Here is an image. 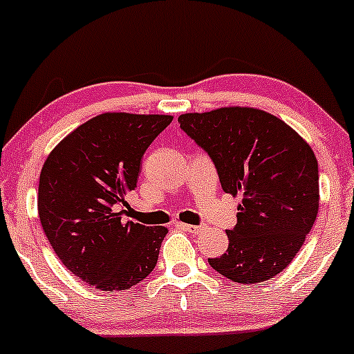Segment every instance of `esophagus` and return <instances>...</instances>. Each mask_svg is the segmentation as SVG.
Listing matches in <instances>:
<instances>
[{"label":"esophagus","instance_id":"obj_1","mask_svg":"<svg viewBox=\"0 0 354 354\" xmlns=\"http://www.w3.org/2000/svg\"><path fill=\"white\" fill-rule=\"evenodd\" d=\"M178 227L185 231H191V233H199L201 226H196V224H185V223H178Z\"/></svg>","mask_w":354,"mask_h":354}]
</instances>
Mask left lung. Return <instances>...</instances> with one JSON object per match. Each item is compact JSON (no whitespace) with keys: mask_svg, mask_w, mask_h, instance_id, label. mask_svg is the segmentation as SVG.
Masks as SVG:
<instances>
[{"mask_svg":"<svg viewBox=\"0 0 354 354\" xmlns=\"http://www.w3.org/2000/svg\"><path fill=\"white\" fill-rule=\"evenodd\" d=\"M209 155L223 191L241 194L230 246L209 265L238 283H260L290 265L319 209L317 158L288 124L253 108L178 116Z\"/></svg>","mask_w":354,"mask_h":354,"instance_id":"1","label":"left lung"}]
</instances>
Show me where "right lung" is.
Returning a JSON list of instances; mask_svg holds the SVG:
<instances>
[{"mask_svg":"<svg viewBox=\"0 0 354 354\" xmlns=\"http://www.w3.org/2000/svg\"><path fill=\"white\" fill-rule=\"evenodd\" d=\"M167 115L104 113L74 130L44 163L39 216L67 270L100 290H127L155 268L167 230L124 221L147 148Z\"/></svg>","mask_w":354,"mask_h":354,"instance_id":"right-lung-1","label":"right lung"}]
</instances>
